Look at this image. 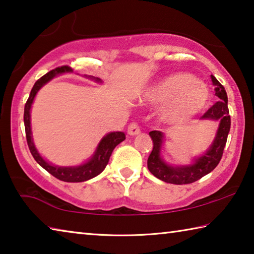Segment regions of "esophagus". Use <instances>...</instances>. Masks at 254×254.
I'll use <instances>...</instances> for the list:
<instances>
[{"instance_id": "1", "label": "esophagus", "mask_w": 254, "mask_h": 254, "mask_svg": "<svg viewBox=\"0 0 254 254\" xmlns=\"http://www.w3.org/2000/svg\"><path fill=\"white\" fill-rule=\"evenodd\" d=\"M127 133L130 135H136V134H139L140 133V127H139V126H137L136 123H134V122H132V123H130V126H128V127H127Z\"/></svg>"}]
</instances>
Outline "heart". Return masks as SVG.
<instances>
[{"label":"heart","mask_w":254,"mask_h":254,"mask_svg":"<svg viewBox=\"0 0 254 254\" xmlns=\"http://www.w3.org/2000/svg\"><path fill=\"white\" fill-rule=\"evenodd\" d=\"M209 97L208 88L186 72L166 77L147 94L149 103L163 104L161 119L169 123L182 122L198 114L207 106Z\"/></svg>","instance_id":"obj_1"}]
</instances>
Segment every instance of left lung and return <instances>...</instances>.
I'll list each match as a JSON object with an SVG mask.
<instances>
[{"label":"left lung","mask_w":254,"mask_h":254,"mask_svg":"<svg viewBox=\"0 0 254 254\" xmlns=\"http://www.w3.org/2000/svg\"><path fill=\"white\" fill-rule=\"evenodd\" d=\"M210 78L215 86V95L220 100L212 107H209L207 112H205L203 117H200V120L208 119L220 121V127H218L216 136H215L212 145L203 156L195 159V162L192 165L176 167L167 165L160 157L163 133L160 131L149 132L153 142V148L148 158V169L154 177L162 182L175 185L191 184L213 171L221 161L227 141V135L230 132L231 117L229 107H227V95L224 86L213 75H210Z\"/></svg>","instance_id":"8db88e82"}]
</instances>
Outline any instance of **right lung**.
Returning a JSON list of instances; mask_svg holds the SVG:
<instances>
[{
    "label": "right lung",
    "instance_id": "add662e5",
    "mask_svg": "<svg viewBox=\"0 0 254 254\" xmlns=\"http://www.w3.org/2000/svg\"><path fill=\"white\" fill-rule=\"evenodd\" d=\"M70 67L68 66H62L56 68V69L50 70L44 75L41 78L38 79L36 83H34L33 87L31 89V93H30V96L28 98L27 103L24 105V128H25V136H27V142L28 147L30 149V152H31L32 157L34 158L42 168L46 169L49 174H51L59 180H63V182L67 183H80V182H86V180L92 179L96 177L97 175H100L103 170L105 169L107 163H109L110 157L112 152H113L114 148L117 147L119 143H121L122 141L126 140V134L123 132H111L109 134H106L103 139L101 140L100 144L96 149L95 153L93 154V157L89 159V160L84 163V165L76 166V167H58V166H53L50 163L47 162L44 158H42L38 150L36 149L32 141V135H31V126H30V110H31V105L34 100V96L38 93V91L44 86L46 83H48L50 79H53L55 76L58 74H62V72L65 71H70ZM97 81H101L100 78H94Z\"/></svg>",
    "mask_w": 254,
    "mask_h": 254
}]
</instances>
